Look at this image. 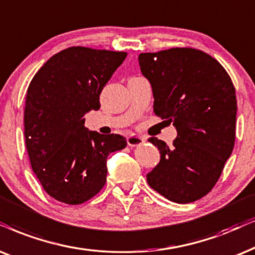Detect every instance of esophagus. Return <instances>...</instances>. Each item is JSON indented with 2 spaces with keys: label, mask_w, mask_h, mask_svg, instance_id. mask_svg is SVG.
I'll use <instances>...</instances> for the list:
<instances>
[{
  "label": "esophagus",
  "mask_w": 255,
  "mask_h": 255,
  "mask_svg": "<svg viewBox=\"0 0 255 255\" xmlns=\"http://www.w3.org/2000/svg\"><path fill=\"white\" fill-rule=\"evenodd\" d=\"M144 143V138L140 137V135H135V134H131L128 137V145L131 147L134 146H139Z\"/></svg>",
  "instance_id": "obj_1"
}]
</instances>
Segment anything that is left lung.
Instances as JSON below:
<instances>
[{
    "instance_id": "8db88e82",
    "label": "left lung",
    "mask_w": 255,
    "mask_h": 255,
    "mask_svg": "<svg viewBox=\"0 0 255 255\" xmlns=\"http://www.w3.org/2000/svg\"><path fill=\"white\" fill-rule=\"evenodd\" d=\"M140 70L152 85L153 111L173 124V145L151 137L160 161L147 173L150 186L179 204L196 201L214 187L236 141L237 96L223 65L193 48L145 52Z\"/></svg>"
}]
</instances>
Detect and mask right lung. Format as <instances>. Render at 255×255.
I'll use <instances>...</instances> for the list:
<instances>
[{
	"instance_id": "1",
	"label": "right lung",
	"mask_w": 255,
	"mask_h": 255,
	"mask_svg": "<svg viewBox=\"0 0 255 255\" xmlns=\"http://www.w3.org/2000/svg\"><path fill=\"white\" fill-rule=\"evenodd\" d=\"M127 52L70 47L52 56L26 90L24 137L35 176L49 196L79 205L107 181V158L123 150L120 134L84 127V115L101 108L99 95Z\"/></svg>"
}]
</instances>
